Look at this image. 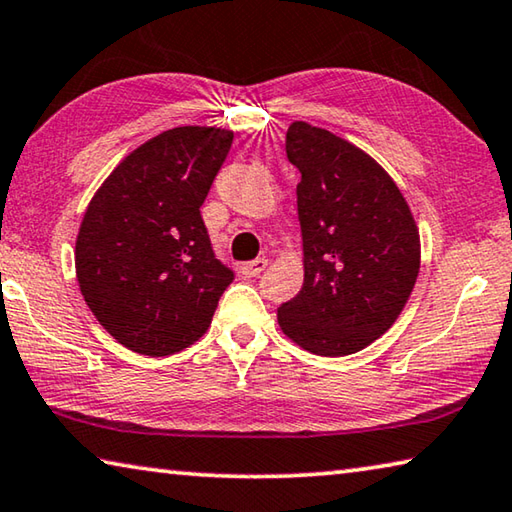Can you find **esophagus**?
<instances>
[{
	"instance_id": "1",
	"label": "esophagus",
	"mask_w": 512,
	"mask_h": 512,
	"mask_svg": "<svg viewBox=\"0 0 512 512\" xmlns=\"http://www.w3.org/2000/svg\"><path fill=\"white\" fill-rule=\"evenodd\" d=\"M268 266V259L266 257H257V259H253V262H246V264H241V275L244 277H257L259 273L264 271V268Z\"/></svg>"
}]
</instances>
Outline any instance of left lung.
<instances>
[{
	"instance_id": "8db88e82",
	"label": "left lung",
	"mask_w": 512,
	"mask_h": 512,
	"mask_svg": "<svg viewBox=\"0 0 512 512\" xmlns=\"http://www.w3.org/2000/svg\"><path fill=\"white\" fill-rule=\"evenodd\" d=\"M305 282L277 307L282 332L320 357L366 348L400 316L420 271V235L391 176L357 146L293 121Z\"/></svg>"
}]
</instances>
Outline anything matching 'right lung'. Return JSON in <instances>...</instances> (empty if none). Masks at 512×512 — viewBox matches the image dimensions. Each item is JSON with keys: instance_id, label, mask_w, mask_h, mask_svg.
I'll return each instance as SVG.
<instances>
[{"instance_id": "1", "label": "right lung", "mask_w": 512, "mask_h": 512, "mask_svg": "<svg viewBox=\"0 0 512 512\" xmlns=\"http://www.w3.org/2000/svg\"><path fill=\"white\" fill-rule=\"evenodd\" d=\"M232 133L180 126L135 149L85 210L76 277L99 323L133 352L167 357L201 339L235 271L216 259L201 205Z\"/></svg>"}]
</instances>
